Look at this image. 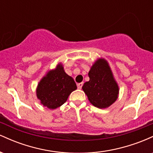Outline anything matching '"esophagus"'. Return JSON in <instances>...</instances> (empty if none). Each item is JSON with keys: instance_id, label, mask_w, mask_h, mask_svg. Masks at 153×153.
<instances>
[{"instance_id": "obj_1", "label": "esophagus", "mask_w": 153, "mask_h": 153, "mask_svg": "<svg viewBox=\"0 0 153 153\" xmlns=\"http://www.w3.org/2000/svg\"><path fill=\"white\" fill-rule=\"evenodd\" d=\"M82 85H83V83H82V82H79V83H78V88L81 89Z\"/></svg>"}]
</instances>
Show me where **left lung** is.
<instances>
[{
    "instance_id": "left-lung-1",
    "label": "left lung",
    "mask_w": 153,
    "mask_h": 153,
    "mask_svg": "<svg viewBox=\"0 0 153 153\" xmlns=\"http://www.w3.org/2000/svg\"><path fill=\"white\" fill-rule=\"evenodd\" d=\"M90 80L82 88L94 106L99 108L108 107L118 98L119 87L112 75L108 62L99 59L91 67L88 73Z\"/></svg>"
}]
</instances>
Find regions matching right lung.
<instances>
[{
    "label": "right lung",
    "instance_id": "add662e5",
    "mask_svg": "<svg viewBox=\"0 0 153 153\" xmlns=\"http://www.w3.org/2000/svg\"><path fill=\"white\" fill-rule=\"evenodd\" d=\"M76 89L73 78L66 74L62 65H58L55 70L48 72L38 84L36 96L42 104L54 109L62 106Z\"/></svg>",
    "mask_w": 153,
    "mask_h": 153
}]
</instances>
